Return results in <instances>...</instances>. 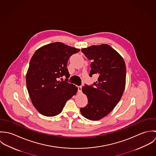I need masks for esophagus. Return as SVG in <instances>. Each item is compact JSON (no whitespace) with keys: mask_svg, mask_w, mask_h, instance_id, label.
I'll use <instances>...</instances> for the list:
<instances>
[{"mask_svg":"<svg viewBox=\"0 0 156 156\" xmlns=\"http://www.w3.org/2000/svg\"><path fill=\"white\" fill-rule=\"evenodd\" d=\"M78 92L80 94V93H82V87L80 86V87H78Z\"/></svg>","mask_w":156,"mask_h":156,"instance_id":"esophagus-1","label":"esophagus"}]
</instances>
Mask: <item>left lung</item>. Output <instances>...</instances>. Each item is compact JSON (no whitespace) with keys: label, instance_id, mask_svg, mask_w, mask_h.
<instances>
[{"label":"left lung","instance_id":"obj_1","mask_svg":"<svg viewBox=\"0 0 156 156\" xmlns=\"http://www.w3.org/2000/svg\"><path fill=\"white\" fill-rule=\"evenodd\" d=\"M81 50L92 61L89 76L97 74L98 80L94 87H83L88 102L80 112L89 120L97 121L108 115L120 101L126 87V66L122 57L109 45H93Z\"/></svg>","mask_w":156,"mask_h":156}]
</instances>
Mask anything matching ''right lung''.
Returning a JSON list of instances; mask_svg holds the SVG:
<instances>
[{
    "label": "right lung",
    "mask_w": 156,
    "mask_h": 156,
    "mask_svg": "<svg viewBox=\"0 0 156 156\" xmlns=\"http://www.w3.org/2000/svg\"><path fill=\"white\" fill-rule=\"evenodd\" d=\"M79 51L55 42L41 47L33 55L26 73V87L32 103L41 115L54 116L59 114L67 100L76 94L77 87L59 79L69 77L68 60Z\"/></svg>",
    "instance_id": "right-lung-1"
}]
</instances>
